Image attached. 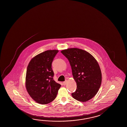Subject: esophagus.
<instances>
[{"mask_svg": "<svg viewBox=\"0 0 127 127\" xmlns=\"http://www.w3.org/2000/svg\"><path fill=\"white\" fill-rule=\"evenodd\" d=\"M67 80H66V81H65L64 82H63V85H64V86H65V85H66L67 84Z\"/></svg>", "mask_w": 127, "mask_h": 127, "instance_id": "1", "label": "esophagus"}]
</instances>
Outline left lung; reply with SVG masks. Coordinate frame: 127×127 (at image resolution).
Masks as SVG:
<instances>
[{
    "label": "left lung",
    "mask_w": 127,
    "mask_h": 127,
    "mask_svg": "<svg viewBox=\"0 0 127 127\" xmlns=\"http://www.w3.org/2000/svg\"><path fill=\"white\" fill-rule=\"evenodd\" d=\"M70 63L74 80L77 84L76 91L72 97L86 102L97 93L101 83V73L99 64L88 52L77 48L61 51Z\"/></svg>",
    "instance_id": "1"
}]
</instances>
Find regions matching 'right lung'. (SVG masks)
<instances>
[{
	"instance_id": "obj_1",
	"label": "right lung",
	"mask_w": 127,
	"mask_h": 127,
	"mask_svg": "<svg viewBox=\"0 0 127 127\" xmlns=\"http://www.w3.org/2000/svg\"><path fill=\"white\" fill-rule=\"evenodd\" d=\"M57 50L45 51L31 59L27 68L26 87L31 97L37 103L47 104L53 101L61 85L53 79L52 68Z\"/></svg>"
}]
</instances>
